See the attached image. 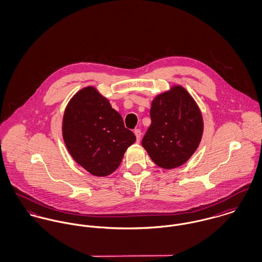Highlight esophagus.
Returning a JSON list of instances; mask_svg holds the SVG:
<instances>
[{
	"label": "esophagus",
	"mask_w": 262,
	"mask_h": 262,
	"mask_svg": "<svg viewBox=\"0 0 262 262\" xmlns=\"http://www.w3.org/2000/svg\"><path fill=\"white\" fill-rule=\"evenodd\" d=\"M134 134L136 136L137 142H140V140H141V130L140 129H135L134 130Z\"/></svg>",
	"instance_id": "esophagus-1"
}]
</instances>
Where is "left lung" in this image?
Here are the masks:
<instances>
[{
  "label": "left lung",
  "instance_id": "8db88e82",
  "mask_svg": "<svg viewBox=\"0 0 262 262\" xmlns=\"http://www.w3.org/2000/svg\"><path fill=\"white\" fill-rule=\"evenodd\" d=\"M151 125L142 146L153 162L164 169L183 165L199 146L203 118L199 107L185 88L173 86L154 98Z\"/></svg>",
  "mask_w": 262,
  "mask_h": 262
}]
</instances>
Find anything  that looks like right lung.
Here are the masks:
<instances>
[{
	"mask_svg": "<svg viewBox=\"0 0 262 262\" xmlns=\"http://www.w3.org/2000/svg\"><path fill=\"white\" fill-rule=\"evenodd\" d=\"M62 133L73 159L99 177L113 173L127 148L136 141L109 100L92 86L72 97L65 109Z\"/></svg>",
	"mask_w": 262,
	"mask_h": 262,
	"instance_id": "1",
	"label": "right lung"
}]
</instances>
